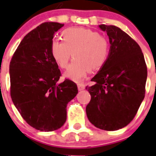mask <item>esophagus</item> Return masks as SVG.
Segmentation results:
<instances>
[{
    "instance_id": "esophagus-1",
    "label": "esophagus",
    "mask_w": 156,
    "mask_h": 156,
    "mask_svg": "<svg viewBox=\"0 0 156 156\" xmlns=\"http://www.w3.org/2000/svg\"><path fill=\"white\" fill-rule=\"evenodd\" d=\"M77 87H78V90H83L85 88V85L83 83H78Z\"/></svg>"
}]
</instances>
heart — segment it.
Listing matches in <instances>:
<instances>
[{"label":"heart","instance_id":"obj_1","mask_svg":"<svg viewBox=\"0 0 156 156\" xmlns=\"http://www.w3.org/2000/svg\"><path fill=\"white\" fill-rule=\"evenodd\" d=\"M62 41L53 39L50 53L59 68L66 69L65 76L73 81L82 80L89 70H97L105 64L109 55L108 40L98 32L87 28H68L62 32Z\"/></svg>","mask_w":156,"mask_h":156}]
</instances>
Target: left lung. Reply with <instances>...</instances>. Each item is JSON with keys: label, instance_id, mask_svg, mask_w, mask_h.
<instances>
[{"label": "left lung", "instance_id": "1", "mask_svg": "<svg viewBox=\"0 0 156 156\" xmlns=\"http://www.w3.org/2000/svg\"><path fill=\"white\" fill-rule=\"evenodd\" d=\"M110 42L109 55L95 84L86 87L91 98L86 107L92 124L104 130H117L133 119L145 94L147 66L136 41L115 26H99Z\"/></svg>", "mask_w": 156, "mask_h": 156}]
</instances>
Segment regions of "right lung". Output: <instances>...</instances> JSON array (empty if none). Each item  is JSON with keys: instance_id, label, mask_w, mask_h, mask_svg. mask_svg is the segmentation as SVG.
Returning a JSON list of instances; mask_svg holds the SVG:
<instances>
[{"instance_id": "1", "label": "right lung", "mask_w": 156, "mask_h": 156, "mask_svg": "<svg viewBox=\"0 0 156 156\" xmlns=\"http://www.w3.org/2000/svg\"><path fill=\"white\" fill-rule=\"evenodd\" d=\"M64 26L44 23L25 36L9 66L10 94L24 120L40 131H53L66 121V106L78 93L73 81L57 84L61 72L52 58L50 44Z\"/></svg>"}]
</instances>
